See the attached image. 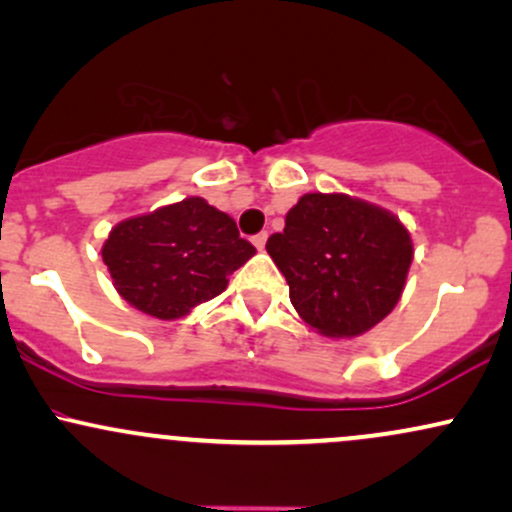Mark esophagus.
<instances>
[{"mask_svg": "<svg viewBox=\"0 0 512 512\" xmlns=\"http://www.w3.org/2000/svg\"><path fill=\"white\" fill-rule=\"evenodd\" d=\"M264 243H267V233H257V236H252V245H255L257 250H264Z\"/></svg>", "mask_w": 512, "mask_h": 512, "instance_id": "obj_1", "label": "esophagus"}]
</instances>
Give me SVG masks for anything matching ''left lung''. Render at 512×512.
Instances as JSON below:
<instances>
[{"label":"left lung","instance_id":"1","mask_svg":"<svg viewBox=\"0 0 512 512\" xmlns=\"http://www.w3.org/2000/svg\"><path fill=\"white\" fill-rule=\"evenodd\" d=\"M298 315L325 337H358L392 313L411 238L390 211L346 195H303L267 240Z\"/></svg>","mask_w":512,"mask_h":512}]
</instances>
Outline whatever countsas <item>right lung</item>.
Instances as JSON below:
<instances>
[{
    "label": "right lung",
    "mask_w": 512,
    "mask_h": 512,
    "mask_svg": "<svg viewBox=\"0 0 512 512\" xmlns=\"http://www.w3.org/2000/svg\"><path fill=\"white\" fill-rule=\"evenodd\" d=\"M252 255L236 221L202 197L117 223L103 245L117 293L158 320H175L219 296Z\"/></svg>",
    "instance_id": "right-lung-1"
}]
</instances>
